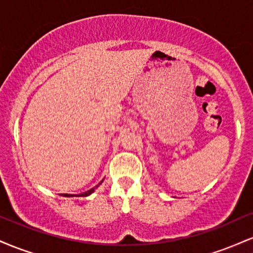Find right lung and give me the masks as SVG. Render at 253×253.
I'll return each instance as SVG.
<instances>
[{"label":"right lung","mask_w":253,"mask_h":253,"mask_svg":"<svg viewBox=\"0 0 253 253\" xmlns=\"http://www.w3.org/2000/svg\"><path fill=\"white\" fill-rule=\"evenodd\" d=\"M102 182H103V179H102V181L100 182V184H101V183H102ZM100 184H97L96 187H95V188H91V189L88 190V191H85V193H82V194H64L63 196H65V197H74V196H82V197H85V196H89L90 194L94 193L95 189H96V188H97L98 185H100Z\"/></svg>","instance_id":"right-lung-1"}]
</instances>
